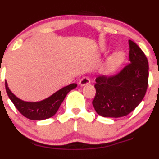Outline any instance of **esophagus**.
I'll return each instance as SVG.
<instances>
[{"instance_id": "esophagus-1", "label": "esophagus", "mask_w": 159, "mask_h": 159, "mask_svg": "<svg viewBox=\"0 0 159 159\" xmlns=\"http://www.w3.org/2000/svg\"><path fill=\"white\" fill-rule=\"evenodd\" d=\"M90 81H90L89 78H88V77H84V78H82L81 80H80L79 84L80 86H84L86 85V84H89Z\"/></svg>"}]
</instances>
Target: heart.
<instances>
[{
    "instance_id": "heart-1",
    "label": "heart",
    "mask_w": 159,
    "mask_h": 159,
    "mask_svg": "<svg viewBox=\"0 0 159 159\" xmlns=\"http://www.w3.org/2000/svg\"><path fill=\"white\" fill-rule=\"evenodd\" d=\"M106 48L104 46L101 48V51H105ZM125 58V54L123 51H117L114 52L113 54H111L107 59L106 63H105V67H104V72L106 75H111L115 73L124 62Z\"/></svg>"
}]
</instances>
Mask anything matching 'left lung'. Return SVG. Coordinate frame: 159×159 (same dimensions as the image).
<instances>
[{
  "mask_svg": "<svg viewBox=\"0 0 159 159\" xmlns=\"http://www.w3.org/2000/svg\"><path fill=\"white\" fill-rule=\"evenodd\" d=\"M129 61L119 73L95 79V97L92 102L99 115L121 118L131 113L142 101L148 81V62L142 49L129 40Z\"/></svg>",
  "mask_w": 159,
  "mask_h": 159,
  "instance_id": "1",
  "label": "left lung"
}]
</instances>
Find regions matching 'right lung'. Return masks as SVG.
I'll return each instance as SVG.
<instances>
[{
    "mask_svg": "<svg viewBox=\"0 0 159 159\" xmlns=\"http://www.w3.org/2000/svg\"><path fill=\"white\" fill-rule=\"evenodd\" d=\"M76 87L77 84H70L58 90L44 100L30 102H25L16 97L9 89L7 81H5L6 91L9 98L19 112L30 120H44L55 115L68 93Z\"/></svg>",
    "mask_w": 159,
    "mask_h": 159,
    "instance_id": "obj_1",
    "label": "right lung"
}]
</instances>
